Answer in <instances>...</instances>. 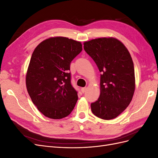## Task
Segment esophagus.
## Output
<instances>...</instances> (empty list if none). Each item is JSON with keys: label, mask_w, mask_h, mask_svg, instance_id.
<instances>
[{"label": "esophagus", "mask_w": 158, "mask_h": 158, "mask_svg": "<svg viewBox=\"0 0 158 158\" xmlns=\"http://www.w3.org/2000/svg\"><path fill=\"white\" fill-rule=\"evenodd\" d=\"M86 88H81V91H82V93H84L85 92V90H86Z\"/></svg>", "instance_id": "1"}]
</instances>
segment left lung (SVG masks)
I'll list each match as a JSON object with an SVG mask.
<instances>
[{"mask_svg": "<svg viewBox=\"0 0 158 158\" xmlns=\"http://www.w3.org/2000/svg\"><path fill=\"white\" fill-rule=\"evenodd\" d=\"M84 49L102 73L100 95L91 103L92 111L105 120L116 118L130 104L135 90V68L130 52L114 37L85 41Z\"/></svg>", "mask_w": 158, "mask_h": 158, "instance_id": "8db88e82", "label": "left lung"}]
</instances>
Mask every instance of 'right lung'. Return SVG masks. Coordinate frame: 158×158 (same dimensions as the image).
<instances>
[{
  "label": "right lung",
  "mask_w": 158,
  "mask_h": 158,
  "mask_svg": "<svg viewBox=\"0 0 158 158\" xmlns=\"http://www.w3.org/2000/svg\"><path fill=\"white\" fill-rule=\"evenodd\" d=\"M82 51L80 42L64 37H50L33 51L26 88L32 102L45 117L63 118L74 108L78 94L71 84L70 65Z\"/></svg>",
  "instance_id": "add662e5"
}]
</instances>
